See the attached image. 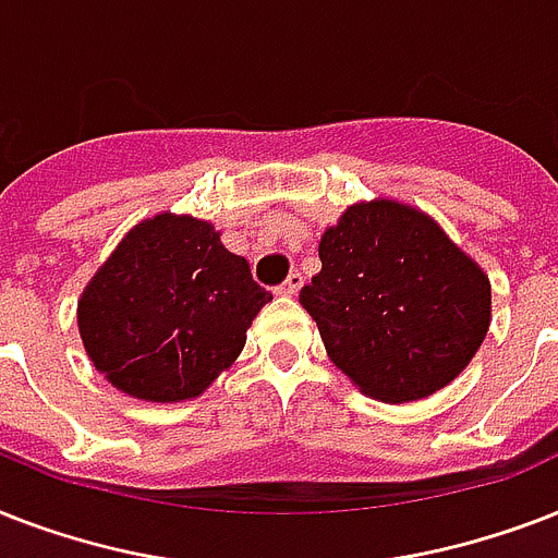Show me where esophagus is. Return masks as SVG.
<instances>
[{"instance_id": "34e87169", "label": "esophagus", "mask_w": 558, "mask_h": 558, "mask_svg": "<svg viewBox=\"0 0 558 558\" xmlns=\"http://www.w3.org/2000/svg\"><path fill=\"white\" fill-rule=\"evenodd\" d=\"M301 283H304V278H301V271H292L283 283L278 287L280 295H295L298 289H301Z\"/></svg>"}]
</instances>
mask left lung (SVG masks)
<instances>
[{
    "label": "left lung",
    "instance_id": "8db88e82",
    "mask_svg": "<svg viewBox=\"0 0 558 558\" xmlns=\"http://www.w3.org/2000/svg\"><path fill=\"white\" fill-rule=\"evenodd\" d=\"M301 289L330 359L367 397L411 402L449 385L489 330V278L420 210L359 202L324 231Z\"/></svg>",
    "mask_w": 558,
    "mask_h": 558
}]
</instances>
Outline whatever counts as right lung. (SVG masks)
<instances>
[{
    "mask_svg": "<svg viewBox=\"0 0 558 558\" xmlns=\"http://www.w3.org/2000/svg\"><path fill=\"white\" fill-rule=\"evenodd\" d=\"M271 301L248 260L193 217L144 219L77 304L83 348L118 390L150 402L199 397Z\"/></svg>",
    "mask_w": 558,
    "mask_h": 558,
    "instance_id": "add662e5",
    "label": "right lung"
}]
</instances>
